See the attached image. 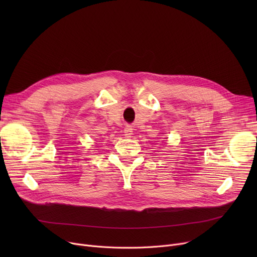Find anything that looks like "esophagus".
<instances>
[{
	"mask_svg": "<svg viewBox=\"0 0 257 257\" xmlns=\"http://www.w3.org/2000/svg\"><path fill=\"white\" fill-rule=\"evenodd\" d=\"M133 129H132V127L131 126H127L125 129H124V133H125V137L126 138H131V136H132V131Z\"/></svg>",
	"mask_w": 257,
	"mask_h": 257,
	"instance_id": "1",
	"label": "esophagus"
}]
</instances>
